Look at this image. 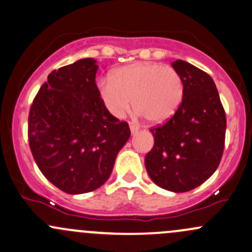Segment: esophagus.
<instances>
[{"label": "esophagus", "instance_id": "obj_1", "mask_svg": "<svg viewBox=\"0 0 252 252\" xmlns=\"http://www.w3.org/2000/svg\"><path fill=\"white\" fill-rule=\"evenodd\" d=\"M129 126H130L131 134H136L137 131H139V126H137L135 123H129Z\"/></svg>", "mask_w": 252, "mask_h": 252}]
</instances>
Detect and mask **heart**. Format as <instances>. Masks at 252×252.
<instances>
[{
  "label": "heart",
  "mask_w": 252,
  "mask_h": 252,
  "mask_svg": "<svg viewBox=\"0 0 252 252\" xmlns=\"http://www.w3.org/2000/svg\"><path fill=\"white\" fill-rule=\"evenodd\" d=\"M181 75L158 63H136L115 70L100 82V96L107 110L122 117L130 106L152 124L164 123L179 110L184 99Z\"/></svg>",
  "instance_id": "obj_1"
}]
</instances>
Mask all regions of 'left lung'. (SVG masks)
I'll use <instances>...</instances> for the list:
<instances>
[{
	"instance_id": "obj_1",
	"label": "left lung",
	"mask_w": 252,
	"mask_h": 252,
	"mask_svg": "<svg viewBox=\"0 0 252 252\" xmlns=\"http://www.w3.org/2000/svg\"><path fill=\"white\" fill-rule=\"evenodd\" d=\"M171 65L184 81V99L173 117L151 129L155 145L145 165L157 186L181 193L215 173L224 148L226 113L208 73L184 60Z\"/></svg>"
}]
</instances>
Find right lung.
<instances>
[{"label":"right lung","instance_id":"right-lung-1","mask_svg":"<svg viewBox=\"0 0 252 252\" xmlns=\"http://www.w3.org/2000/svg\"><path fill=\"white\" fill-rule=\"evenodd\" d=\"M97 65L77 60L49 73L29 113V145L41 173L68 194L99 189L130 137L111 115L95 83Z\"/></svg>","mask_w":252,"mask_h":252}]
</instances>
